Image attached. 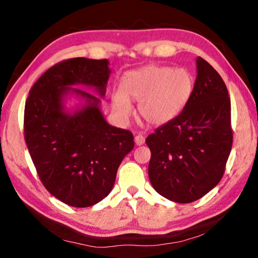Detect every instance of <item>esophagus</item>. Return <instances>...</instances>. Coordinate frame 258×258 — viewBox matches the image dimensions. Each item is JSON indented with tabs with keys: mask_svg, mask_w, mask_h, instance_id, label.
Returning <instances> with one entry per match:
<instances>
[{
	"mask_svg": "<svg viewBox=\"0 0 258 258\" xmlns=\"http://www.w3.org/2000/svg\"><path fill=\"white\" fill-rule=\"evenodd\" d=\"M134 141H135V145H137V146H142L143 143H145L146 139H145V137H143L142 134H138L137 137L134 138Z\"/></svg>",
	"mask_w": 258,
	"mask_h": 258,
	"instance_id": "esophagus-1",
	"label": "esophagus"
}]
</instances>
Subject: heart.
<instances>
[{
	"instance_id": "heart-1",
	"label": "heart",
	"mask_w": 258,
	"mask_h": 258,
	"mask_svg": "<svg viewBox=\"0 0 258 258\" xmlns=\"http://www.w3.org/2000/svg\"><path fill=\"white\" fill-rule=\"evenodd\" d=\"M194 86V77L187 69L150 64L126 74L121 91L112 94V109L126 119L132 112L130 100H134L138 101L139 116L148 124L160 126L183 110Z\"/></svg>"
}]
</instances>
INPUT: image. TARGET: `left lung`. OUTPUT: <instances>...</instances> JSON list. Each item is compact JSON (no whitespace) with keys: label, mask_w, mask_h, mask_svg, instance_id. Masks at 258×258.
Returning <instances> with one entry per match:
<instances>
[{"label":"left lung","mask_w":258,"mask_h":258,"mask_svg":"<svg viewBox=\"0 0 258 258\" xmlns=\"http://www.w3.org/2000/svg\"><path fill=\"white\" fill-rule=\"evenodd\" d=\"M231 101L225 83L202 56L189 101L175 118L147 138L154 189L178 204L198 200L217 185L232 148Z\"/></svg>","instance_id":"left-lung-1"}]
</instances>
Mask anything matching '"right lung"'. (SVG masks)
<instances>
[{"label":"right lung","instance_id":"1","mask_svg":"<svg viewBox=\"0 0 258 258\" xmlns=\"http://www.w3.org/2000/svg\"><path fill=\"white\" fill-rule=\"evenodd\" d=\"M111 71L107 59H68L43 74L25 104L24 133L43 185L60 202L90 207L110 194L121 160L134 148L133 134L104 119L100 98ZM68 95L83 100L69 112Z\"/></svg>","mask_w":258,"mask_h":258}]
</instances>
